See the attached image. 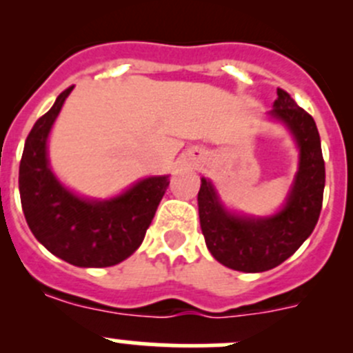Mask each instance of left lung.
Segmentation results:
<instances>
[{"label":"left lung","mask_w":353,"mask_h":353,"mask_svg":"<svg viewBox=\"0 0 353 353\" xmlns=\"http://www.w3.org/2000/svg\"><path fill=\"white\" fill-rule=\"evenodd\" d=\"M270 119L287 128L299 148V167L279 212L252 216L229 210L212 181L201 177L199 225L213 258L244 273L272 270L290 258L318 223L325 191V160L314 119L285 90H276Z\"/></svg>","instance_id":"8db88e82"}]
</instances>
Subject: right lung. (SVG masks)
Returning <instances> with one entry per match:
<instances>
[{"mask_svg":"<svg viewBox=\"0 0 353 353\" xmlns=\"http://www.w3.org/2000/svg\"><path fill=\"white\" fill-rule=\"evenodd\" d=\"M73 87L58 95L28 133L20 160L19 188L25 220L49 252L80 268H105L130 258L150 227L169 176L137 181L117 196L83 198L52 172L48 140Z\"/></svg>","mask_w":353,"mask_h":353,"instance_id":"right-lung-1","label":"right lung"}]
</instances>
